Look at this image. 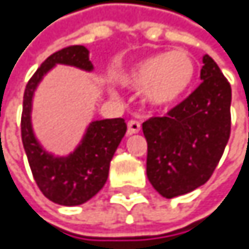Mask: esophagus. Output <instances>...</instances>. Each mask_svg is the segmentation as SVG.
<instances>
[{"mask_svg": "<svg viewBox=\"0 0 249 249\" xmlns=\"http://www.w3.org/2000/svg\"><path fill=\"white\" fill-rule=\"evenodd\" d=\"M127 127H128L127 133H128L130 136H131V134H136V133L140 131V122H137V121H130Z\"/></svg>", "mask_w": 249, "mask_h": 249, "instance_id": "esophagus-1", "label": "esophagus"}]
</instances>
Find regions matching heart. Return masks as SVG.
Instances as JSON below:
<instances>
[{
  "label": "heart",
  "instance_id": "b5f03b06",
  "mask_svg": "<svg viewBox=\"0 0 249 249\" xmlns=\"http://www.w3.org/2000/svg\"><path fill=\"white\" fill-rule=\"evenodd\" d=\"M197 67L191 55L184 51L161 52L142 59L118 80L124 88L142 91L143 101L152 109L173 106L182 100L196 80Z\"/></svg>",
  "mask_w": 249,
  "mask_h": 249
}]
</instances>
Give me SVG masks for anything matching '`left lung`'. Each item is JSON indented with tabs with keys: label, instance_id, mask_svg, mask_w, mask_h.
Wrapping results in <instances>:
<instances>
[{
	"label": "left lung",
	"instance_id": "left-lung-1",
	"mask_svg": "<svg viewBox=\"0 0 249 249\" xmlns=\"http://www.w3.org/2000/svg\"><path fill=\"white\" fill-rule=\"evenodd\" d=\"M202 83L166 116L143 122L146 175L166 198L208 182L230 137L231 88L216 62L203 55Z\"/></svg>",
	"mask_w": 249,
	"mask_h": 249
}]
</instances>
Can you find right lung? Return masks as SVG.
Here are the masks:
<instances>
[{
  "label": "right lung",
  "instance_id": "right-lung-1",
  "mask_svg": "<svg viewBox=\"0 0 249 249\" xmlns=\"http://www.w3.org/2000/svg\"><path fill=\"white\" fill-rule=\"evenodd\" d=\"M58 64L76 67L83 71L94 70L89 51L85 46L65 47L40 65L23 94L22 143L33 176L44 197L62 206H77L92 198L106 184L110 161L125 136L127 124L122 118L92 121L73 152L64 157L47 152L33 130V98L43 77Z\"/></svg>",
  "mask_w": 249,
  "mask_h": 249
}]
</instances>
